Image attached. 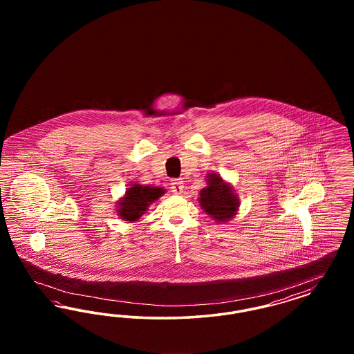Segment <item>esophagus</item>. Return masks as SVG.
<instances>
[{
    "label": "esophagus",
    "instance_id": "34e87169",
    "mask_svg": "<svg viewBox=\"0 0 354 354\" xmlns=\"http://www.w3.org/2000/svg\"><path fill=\"white\" fill-rule=\"evenodd\" d=\"M183 189H185V183H183L182 179H174V180H171V191H172L174 194L179 195V194L183 192Z\"/></svg>",
    "mask_w": 354,
    "mask_h": 354
}]
</instances>
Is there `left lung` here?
I'll return each instance as SVG.
<instances>
[{
	"label": "left lung",
	"mask_w": 354,
	"mask_h": 354,
	"mask_svg": "<svg viewBox=\"0 0 354 354\" xmlns=\"http://www.w3.org/2000/svg\"><path fill=\"white\" fill-rule=\"evenodd\" d=\"M205 182L207 185L199 194L201 207L216 223H228L240 207L235 189L216 172L208 174Z\"/></svg>",
	"instance_id": "1"
}]
</instances>
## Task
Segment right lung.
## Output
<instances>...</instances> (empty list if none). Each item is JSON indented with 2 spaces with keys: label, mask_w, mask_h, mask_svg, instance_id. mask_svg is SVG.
Instances as JSON below:
<instances>
[{
  "label": "right lung",
  "mask_w": 354,
  "mask_h": 354,
  "mask_svg": "<svg viewBox=\"0 0 354 354\" xmlns=\"http://www.w3.org/2000/svg\"><path fill=\"white\" fill-rule=\"evenodd\" d=\"M165 188L153 185H142L135 183L126 189L124 196L119 199L117 204V215L120 219L134 223L149 209L150 204L158 201L163 194Z\"/></svg>",
  "instance_id": "1"
}]
</instances>
